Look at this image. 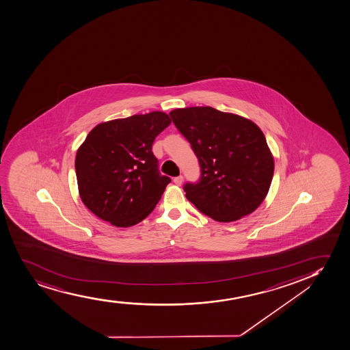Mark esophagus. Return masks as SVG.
<instances>
[{"label":"esophagus","instance_id":"esophagus-1","mask_svg":"<svg viewBox=\"0 0 350 350\" xmlns=\"http://www.w3.org/2000/svg\"><path fill=\"white\" fill-rule=\"evenodd\" d=\"M183 180H184V177H183V176H178V177L173 179V183L178 185V186H180V185L183 184Z\"/></svg>","mask_w":350,"mask_h":350}]
</instances>
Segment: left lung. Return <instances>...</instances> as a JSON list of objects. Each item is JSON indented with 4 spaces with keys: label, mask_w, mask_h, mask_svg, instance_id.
<instances>
[{
    "label": "left lung",
    "mask_w": 350,
    "mask_h": 350,
    "mask_svg": "<svg viewBox=\"0 0 350 350\" xmlns=\"http://www.w3.org/2000/svg\"><path fill=\"white\" fill-rule=\"evenodd\" d=\"M170 116L200 165L199 180L184 185L186 198L219 222L254 212L267 197L275 170L262 130L212 107L181 108Z\"/></svg>",
    "instance_id": "obj_1"
}]
</instances>
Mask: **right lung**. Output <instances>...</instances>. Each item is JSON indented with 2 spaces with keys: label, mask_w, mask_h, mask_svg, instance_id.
<instances>
[{
  "label": "right lung",
  "mask_w": 350,
  "mask_h": 350,
  "mask_svg": "<svg viewBox=\"0 0 350 350\" xmlns=\"http://www.w3.org/2000/svg\"><path fill=\"white\" fill-rule=\"evenodd\" d=\"M161 111L134 115L95 126L75 157L80 198L95 215L130 227L152 212L171 179L161 176L154 138L170 126Z\"/></svg>",
  "instance_id": "1"
}]
</instances>
